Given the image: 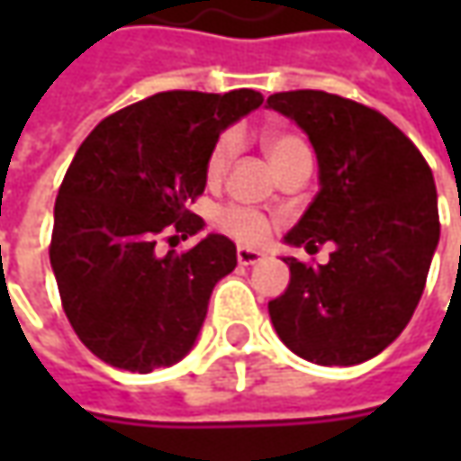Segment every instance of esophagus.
Returning <instances> with one entry per match:
<instances>
[{"label": "esophagus", "mask_w": 461, "mask_h": 461, "mask_svg": "<svg viewBox=\"0 0 461 461\" xmlns=\"http://www.w3.org/2000/svg\"><path fill=\"white\" fill-rule=\"evenodd\" d=\"M236 258H239V264L243 267H251V264H258L264 254L257 251V249H246V246H239V251H236Z\"/></svg>", "instance_id": "1"}]
</instances>
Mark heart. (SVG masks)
I'll return each instance as SVG.
<instances>
[{"mask_svg": "<svg viewBox=\"0 0 461 461\" xmlns=\"http://www.w3.org/2000/svg\"><path fill=\"white\" fill-rule=\"evenodd\" d=\"M264 146H267V153H269L276 171H282L290 161L310 153L300 135L279 133V131L264 135ZM239 149L240 135L236 131H225V133L215 138V143L210 146V153H207V161H204L207 182H221L222 176L228 174L230 164H233ZM218 225H221L222 233H228L230 239L240 240V243H258V240L267 239V233H269V221L258 210L240 207V204L222 207L218 212Z\"/></svg>", "mask_w": 461, "mask_h": 461, "instance_id": "obj_1", "label": "heart"}]
</instances>
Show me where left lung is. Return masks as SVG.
I'll return each mask as SVG.
<instances>
[{"label":"left lung","instance_id":"8db88e82","mask_svg":"<svg viewBox=\"0 0 461 461\" xmlns=\"http://www.w3.org/2000/svg\"><path fill=\"white\" fill-rule=\"evenodd\" d=\"M267 104L294 120L318 156L321 192L285 236L328 264L287 257L290 285L269 303L297 357L351 366L377 357L413 318L438 243L434 174L413 140L354 99L297 89Z\"/></svg>","mask_w":461,"mask_h":461}]
</instances>
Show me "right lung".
<instances>
[{
  "mask_svg": "<svg viewBox=\"0 0 461 461\" xmlns=\"http://www.w3.org/2000/svg\"><path fill=\"white\" fill-rule=\"evenodd\" d=\"M261 102L254 89L158 92L104 117L79 146L56 197L50 267L68 323L104 364L149 375L197 341L212 287L236 269V243L210 233L182 254L156 243L203 230L189 203L207 185L210 146Z\"/></svg>",
  "mask_w": 461,
  "mask_h": 461,
  "instance_id": "obj_1",
  "label": "right lung"
}]
</instances>
